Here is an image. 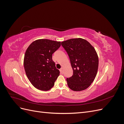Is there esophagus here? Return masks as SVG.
Masks as SVG:
<instances>
[{
    "label": "esophagus",
    "mask_w": 124,
    "mask_h": 124,
    "mask_svg": "<svg viewBox=\"0 0 124 124\" xmlns=\"http://www.w3.org/2000/svg\"><path fill=\"white\" fill-rule=\"evenodd\" d=\"M59 71H60V72H61V73L62 74V73H63V69H62V68H61V69H60Z\"/></svg>",
    "instance_id": "34e87169"
}]
</instances>
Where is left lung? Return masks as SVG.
Segmentation results:
<instances>
[{"label":"left lung","mask_w":124,"mask_h":124,"mask_svg":"<svg viewBox=\"0 0 124 124\" xmlns=\"http://www.w3.org/2000/svg\"><path fill=\"white\" fill-rule=\"evenodd\" d=\"M68 54L73 75L67 78V84L73 91L87 88L95 80L98 68L97 52L87 41L82 38L71 39L62 42Z\"/></svg>","instance_id":"1"}]
</instances>
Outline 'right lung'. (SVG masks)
Listing matches in <instances>:
<instances>
[{
  "label": "right lung",
  "instance_id": "right-lung-1",
  "mask_svg": "<svg viewBox=\"0 0 124 124\" xmlns=\"http://www.w3.org/2000/svg\"><path fill=\"white\" fill-rule=\"evenodd\" d=\"M61 46V42L48 39H39L32 42L26 50L24 66L32 85L41 91H46L53 87L59 75L52 54Z\"/></svg>",
  "mask_w": 124,
  "mask_h": 124
}]
</instances>
